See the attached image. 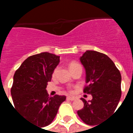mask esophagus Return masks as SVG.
Returning a JSON list of instances; mask_svg holds the SVG:
<instances>
[{
	"label": "esophagus",
	"instance_id": "34e87169",
	"mask_svg": "<svg viewBox=\"0 0 133 133\" xmlns=\"http://www.w3.org/2000/svg\"><path fill=\"white\" fill-rule=\"evenodd\" d=\"M76 98H74V97H70V96H68V97H67V100H75Z\"/></svg>",
	"mask_w": 133,
	"mask_h": 133
}]
</instances>
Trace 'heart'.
<instances>
[{
  "label": "heart",
  "instance_id": "heart-1",
  "mask_svg": "<svg viewBox=\"0 0 133 133\" xmlns=\"http://www.w3.org/2000/svg\"><path fill=\"white\" fill-rule=\"evenodd\" d=\"M68 66H69V69L70 70H72V69H74L76 67L81 66V65H80V64H78V63L75 62V61H71V62H70ZM57 70H58V68H56L53 70V72H52V75H53V76H54V75H55V73L57 72ZM70 92H71L70 90Z\"/></svg>",
  "mask_w": 133,
  "mask_h": 133
}]
</instances>
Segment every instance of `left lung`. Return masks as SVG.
Segmentation results:
<instances>
[{
  "mask_svg": "<svg viewBox=\"0 0 133 133\" xmlns=\"http://www.w3.org/2000/svg\"><path fill=\"white\" fill-rule=\"evenodd\" d=\"M86 71V83L83 92L91 94L92 99L84 103L78 115L89 125H99L114 112L121 97V75L115 63L104 53L86 50L81 57Z\"/></svg>",
  "mask_w": 133,
  "mask_h": 133,
  "instance_id": "1",
  "label": "left lung"
}]
</instances>
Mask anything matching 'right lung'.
Here are the masks:
<instances>
[{
	"label": "right lung",
	"instance_id": "right-lung-1",
	"mask_svg": "<svg viewBox=\"0 0 133 133\" xmlns=\"http://www.w3.org/2000/svg\"><path fill=\"white\" fill-rule=\"evenodd\" d=\"M60 57L50 52L31 55L16 70L11 95L16 110L34 125L43 128L52 123L65 95L49 97L46 91Z\"/></svg>",
	"mask_w": 133,
	"mask_h": 133
}]
</instances>
